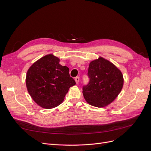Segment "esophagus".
Instances as JSON below:
<instances>
[{
  "instance_id": "34e87169",
  "label": "esophagus",
  "mask_w": 151,
  "mask_h": 151,
  "mask_svg": "<svg viewBox=\"0 0 151 151\" xmlns=\"http://www.w3.org/2000/svg\"><path fill=\"white\" fill-rule=\"evenodd\" d=\"M75 81H76V84H78L79 82V77H76V78H75Z\"/></svg>"
}]
</instances>
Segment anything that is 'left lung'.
Here are the masks:
<instances>
[{
    "label": "left lung",
    "mask_w": 151,
    "mask_h": 151,
    "mask_svg": "<svg viewBox=\"0 0 151 151\" xmlns=\"http://www.w3.org/2000/svg\"><path fill=\"white\" fill-rule=\"evenodd\" d=\"M88 76L89 83L83 87V93L86 102L93 106H108L122 89L124 80L122 72L101 57L90 62Z\"/></svg>",
    "instance_id": "obj_1"
}]
</instances>
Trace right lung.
Masks as SVG:
<instances>
[{"label":"right lung","mask_w":151,"mask_h":151,"mask_svg":"<svg viewBox=\"0 0 151 151\" xmlns=\"http://www.w3.org/2000/svg\"><path fill=\"white\" fill-rule=\"evenodd\" d=\"M59 62L58 57L48 54L36 61L27 72V89L40 107L51 109L58 106L69 88L76 84L69 75V68Z\"/></svg>","instance_id":"1"}]
</instances>
